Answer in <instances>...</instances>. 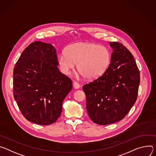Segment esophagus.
<instances>
[{"label":"esophagus","instance_id":"34e87169","mask_svg":"<svg viewBox=\"0 0 156 156\" xmlns=\"http://www.w3.org/2000/svg\"><path fill=\"white\" fill-rule=\"evenodd\" d=\"M73 87H74V89H79L80 87V84L78 82H74V83H73Z\"/></svg>","mask_w":156,"mask_h":156}]
</instances>
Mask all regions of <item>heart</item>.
I'll list each match as a JSON object with an SVG mask.
<instances>
[{"label": "heart", "mask_w": 156, "mask_h": 156, "mask_svg": "<svg viewBox=\"0 0 156 156\" xmlns=\"http://www.w3.org/2000/svg\"><path fill=\"white\" fill-rule=\"evenodd\" d=\"M110 61V53L106 47L92 43L69 45L66 53L62 52L58 56V64L62 73L70 74L77 63L80 74L89 79L98 78L104 74Z\"/></svg>", "instance_id": "heart-1"}]
</instances>
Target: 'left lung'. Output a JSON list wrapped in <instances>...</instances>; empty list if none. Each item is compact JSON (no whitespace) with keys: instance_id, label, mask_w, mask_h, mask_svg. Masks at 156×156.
Returning a JSON list of instances; mask_svg holds the SVG:
<instances>
[{"instance_id":"8db88e82","label":"left lung","mask_w":156,"mask_h":156,"mask_svg":"<svg viewBox=\"0 0 156 156\" xmlns=\"http://www.w3.org/2000/svg\"><path fill=\"white\" fill-rule=\"evenodd\" d=\"M110 44L113 51L107 70L83 86L89 116L100 125L114 123L126 116L136 101L140 83L131 52L122 43Z\"/></svg>"}]
</instances>
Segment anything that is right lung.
Returning <instances> with one entry per match:
<instances>
[{
	"label": "right lung",
	"instance_id": "obj_1",
	"mask_svg": "<svg viewBox=\"0 0 156 156\" xmlns=\"http://www.w3.org/2000/svg\"><path fill=\"white\" fill-rule=\"evenodd\" d=\"M51 44L34 41L23 51L13 69V97L22 114L41 125L55 123L64 99L73 88L71 79L58 67Z\"/></svg>",
	"mask_w": 156,
	"mask_h": 156
}]
</instances>
